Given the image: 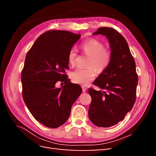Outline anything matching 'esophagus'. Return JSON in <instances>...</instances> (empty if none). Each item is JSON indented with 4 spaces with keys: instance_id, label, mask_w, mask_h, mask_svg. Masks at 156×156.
<instances>
[{
    "instance_id": "esophagus-1",
    "label": "esophagus",
    "mask_w": 156,
    "mask_h": 156,
    "mask_svg": "<svg viewBox=\"0 0 156 156\" xmlns=\"http://www.w3.org/2000/svg\"><path fill=\"white\" fill-rule=\"evenodd\" d=\"M82 90H83V92H85L87 90V87H85L84 86H82Z\"/></svg>"
}]
</instances>
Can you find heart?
<instances>
[{
	"mask_svg": "<svg viewBox=\"0 0 156 156\" xmlns=\"http://www.w3.org/2000/svg\"><path fill=\"white\" fill-rule=\"evenodd\" d=\"M104 44L98 40L90 38L84 41L80 45L83 53L89 58L87 69L77 68L71 74L72 81L77 84L87 85L96 77V71L101 73L110 64L112 58L111 51L104 48ZM77 51L70 49L68 55V61L70 66H74L77 58Z\"/></svg>",
	"mask_w": 156,
	"mask_h": 156,
	"instance_id": "b5f03b06",
	"label": "heart"
}]
</instances>
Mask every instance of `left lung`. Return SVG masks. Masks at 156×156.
<instances>
[{
	"label": "left lung",
	"mask_w": 156,
	"mask_h": 156,
	"mask_svg": "<svg viewBox=\"0 0 156 156\" xmlns=\"http://www.w3.org/2000/svg\"><path fill=\"white\" fill-rule=\"evenodd\" d=\"M93 34L107 37L112 58L107 69L93 83L101 90L88 88L92 98L88 117L94 125L108 127L122 121L133 108L138 75L134 58L123 36L110 27L99 28Z\"/></svg>",
	"instance_id": "8db88e82"
}]
</instances>
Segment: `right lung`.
<instances>
[{
  "label": "right lung",
  "instance_id": "1",
  "mask_svg": "<svg viewBox=\"0 0 156 156\" xmlns=\"http://www.w3.org/2000/svg\"><path fill=\"white\" fill-rule=\"evenodd\" d=\"M80 37L66 30H48L37 37L26 55L21 72L23 100L34 119L50 128L67 121L82 92L65 73L69 51ZM58 81L64 83L61 88L55 86Z\"/></svg>",
  "mask_w": 156,
  "mask_h": 156
}]
</instances>
